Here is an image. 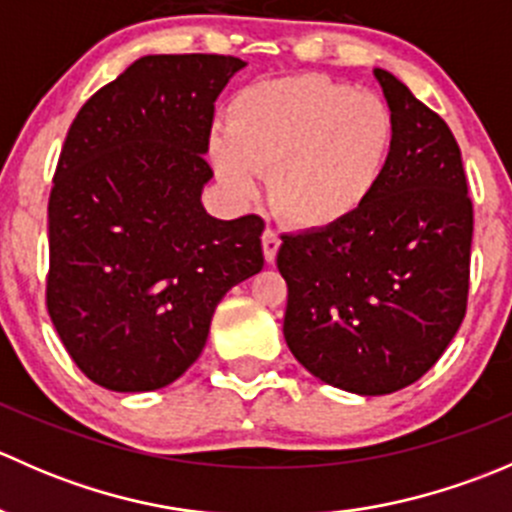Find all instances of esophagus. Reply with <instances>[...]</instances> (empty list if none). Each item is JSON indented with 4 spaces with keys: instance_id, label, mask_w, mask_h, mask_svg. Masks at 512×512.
I'll return each mask as SVG.
<instances>
[{
    "instance_id": "34e87169",
    "label": "esophagus",
    "mask_w": 512,
    "mask_h": 512,
    "mask_svg": "<svg viewBox=\"0 0 512 512\" xmlns=\"http://www.w3.org/2000/svg\"><path fill=\"white\" fill-rule=\"evenodd\" d=\"M280 245H282L280 235H277L275 230H270V227H267V230L262 232V250H265V260L267 262H275Z\"/></svg>"
}]
</instances>
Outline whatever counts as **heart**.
<instances>
[{"label": "heart", "mask_w": 512, "mask_h": 512, "mask_svg": "<svg viewBox=\"0 0 512 512\" xmlns=\"http://www.w3.org/2000/svg\"><path fill=\"white\" fill-rule=\"evenodd\" d=\"M394 146V113L379 96L299 74L242 89L227 111V133H215L210 153L227 188L250 195L255 175H270L277 215L322 230L369 203Z\"/></svg>", "instance_id": "obj_1"}]
</instances>
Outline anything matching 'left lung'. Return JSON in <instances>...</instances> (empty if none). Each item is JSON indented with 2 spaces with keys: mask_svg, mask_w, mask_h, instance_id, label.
I'll return each mask as SVG.
<instances>
[{
  "mask_svg": "<svg viewBox=\"0 0 512 512\" xmlns=\"http://www.w3.org/2000/svg\"><path fill=\"white\" fill-rule=\"evenodd\" d=\"M396 121L389 170L344 223L282 235L289 352L317 379L379 396L421 379L466 317L473 203L461 148L436 111L384 69Z\"/></svg>",
  "mask_w": 512,
  "mask_h": 512,
  "instance_id": "left-lung-1",
  "label": "left lung"
}]
</instances>
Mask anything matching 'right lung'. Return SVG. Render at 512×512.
<instances>
[{"mask_svg":"<svg viewBox=\"0 0 512 512\" xmlns=\"http://www.w3.org/2000/svg\"><path fill=\"white\" fill-rule=\"evenodd\" d=\"M245 61L156 54L81 106L49 195L46 309L74 364L103 389L173 384L198 359L215 307L265 265V220H218L215 98Z\"/></svg>","mask_w":512,"mask_h":512,"instance_id":"1","label":"right lung"}]
</instances>
